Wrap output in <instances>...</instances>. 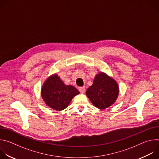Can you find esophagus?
<instances>
[{
  "instance_id": "1",
  "label": "esophagus",
  "mask_w": 159,
  "mask_h": 159,
  "mask_svg": "<svg viewBox=\"0 0 159 159\" xmlns=\"http://www.w3.org/2000/svg\"><path fill=\"white\" fill-rule=\"evenodd\" d=\"M79 90L80 93L83 94L85 92V88L84 87H79Z\"/></svg>"
}]
</instances>
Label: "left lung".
Returning a JSON list of instances; mask_svg holds the SVG:
<instances>
[{
  "instance_id": "1",
  "label": "left lung",
  "mask_w": 159,
  "mask_h": 159,
  "mask_svg": "<svg viewBox=\"0 0 159 159\" xmlns=\"http://www.w3.org/2000/svg\"><path fill=\"white\" fill-rule=\"evenodd\" d=\"M119 94L117 82L106 74L99 72L93 84L86 91V95L94 106L104 109L115 103Z\"/></svg>"
}]
</instances>
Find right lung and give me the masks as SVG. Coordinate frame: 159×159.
Returning a JSON list of instances; mask_svg holds the SVG:
<instances>
[{"instance_id":"1","label":"right lung","mask_w":159,"mask_h":159,"mask_svg":"<svg viewBox=\"0 0 159 159\" xmlns=\"http://www.w3.org/2000/svg\"><path fill=\"white\" fill-rule=\"evenodd\" d=\"M41 94L48 106L57 111H61L69 106L74 97L79 94V91L72 85H66L55 74L44 82Z\"/></svg>"}]
</instances>
